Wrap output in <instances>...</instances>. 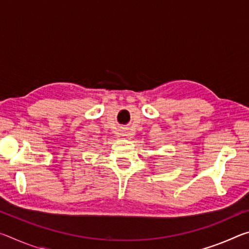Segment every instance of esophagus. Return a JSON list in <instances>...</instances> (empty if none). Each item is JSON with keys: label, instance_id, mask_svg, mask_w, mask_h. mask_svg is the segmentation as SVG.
Wrapping results in <instances>:
<instances>
[{"label": "esophagus", "instance_id": "esophagus-1", "mask_svg": "<svg viewBox=\"0 0 249 249\" xmlns=\"http://www.w3.org/2000/svg\"><path fill=\"white\" fill-rule=\"evenodd\" d=\"M122 136H127V132H126V129H122Z\"/></svg>", "mask_w": 249, "mask_h": 249}]
</instances>
